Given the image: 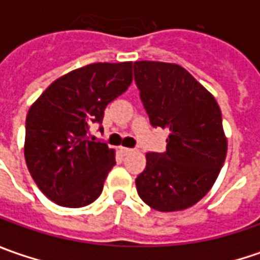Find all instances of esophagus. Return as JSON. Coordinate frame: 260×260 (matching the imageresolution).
<instances>
[{
    "instance_id": "esophagus-1",
    "label": "esophagus",
    "mask_w": 260,
    "mask_h": 260,
    "mask_svg": "<svg viewBox=\"0 0 260 260\" xmlns=\"http://www.w3.org/2000/svg\"><path fill=\"white\" fill-rule=\"evenodd\" d=\"M120 152H121L123 155H130V153L133 152V149H130V147H120Z\"/></svg>"
}]
</instances>
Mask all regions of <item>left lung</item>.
Returning a JSON list of instances; mask_svg holds the SVG:
<instances>
[{"label":"left lung","mask_w":260,"mask_h":260,"mask_svg":"<svg viewBox=\"0 0 260 260\" xmlns=\"http://www.w3.org/2000/svg\"><path fill=\"white\" fill-rule=\"evenodd\" d=\"M133 69L150 124L169 130L165 152L146 155L137 194L157 211L185 210L210 191L224 164L220 107L182 66L140 60Z\"/></svg>","instance_id":"obj_1"}]
</instances>
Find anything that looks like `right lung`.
<instances>
[{"label":"right lung","instance_id":"add662e5","mask_svg":"<svg viewBox=\"0 0 260 260\" xmlns=\"http://www.w3.org/2000/svg\"><path fill=\"white\" fill-rule=\"evenodd\" d=\"M132 62L92 63L60 76L30 107L24 156L40 191L62 207H85L101 195L114 150L89 139L104 110L132 84Z\"/></svg>","mask_w":260,"mask_h":260}]
</instances>
